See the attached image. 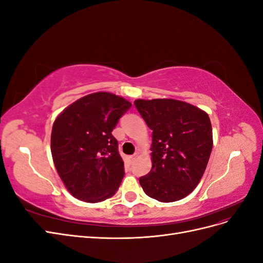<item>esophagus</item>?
<instances>
[{
	"label": "esophagus",
	"instance_id": "1",
	"mask_svg": "<svg viewBox=\"0 0 263 263\" xmlns=\"http://www.w3.org/2000/svg\"><path fill=\"white\" fill-rule=\"evenodd\" d=\"M137 156H138V154L136 153V154H134V155L129 156V157H128V159H129L130 161H133V160H135V159H136V157H137Z\"/></svg>",
	"mask_w": 263,
	"mask_h": 263
}]
</instances>
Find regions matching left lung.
Wrapping results in <instances>:
<instances>
[{
	"label": "left lung",
	"mask_w": 263,
	"mask_h": 263,
	"mask_svg": "<svg viewBox=\"0 0 263 263\" xmlns=\"http://www.w3.org/2000/svg\"><path fill=\"white\" fill-rule=\"evenodd\" d=\"M134 104L153 130V168L139 178L142 190L162 203L182 200L200 183L212 153L208 113L172 99L136 100Z\"/></svg>",
	"instance_id": "8db88e82"
}]
</instances>
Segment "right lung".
Masks as SVG:
<instances>
[{
    "label": "right lung",
    "instance_id": "right-lung-1",
    "mask_svg": "<svg viewBox=\"0 0 263 263\" xmlns=\"http://www.w3.org/2000/svg\"><path fill=\"white\" fill-rule=\"evenodd\" d=\"M132 103L108 92L79 99L55 118L51 155L70 194L87 203L112 197L124 178V162L112 135Z\"/></svg>",
    "mask_w": 263,
    "mask_h": 263
}]
</instances>
